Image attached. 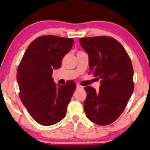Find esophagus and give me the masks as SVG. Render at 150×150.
I'll return each instance as SVG.
<instances>
[{"label": "esophagus", "mask_w": 150, "mask_h": 150, "mask_svg": "<svg viewBox=\"0 0 150 150\" xmlns=\"http://www.w3.org/2000/svg\"><path fill=\"white\" fill-rule=\"evenodd\" d=\"M83 89V87H82V86H81L80 85H78V84H77V89Z\"/></svg>", "instance_id": "1"}]
</instances>
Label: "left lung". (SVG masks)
Wrapping results in <instances>:
<instances>
[{
    "instance_id": "obj_1",
    "label": "left lung",
    "mask_w": 150,
    "mask_h": 150,
    "mask_svg": "<svg viewBox=\"0 0 150 150\" xmlns=\"http://www.w3.org/2000/svg\"><path fill=\"white\" fill-rule=\"evenodd\" d=\"M80 44L88 54L90 72L101 80L98 91L85 87L86 116L95 124L109 125L123 112L133 92L131 61L123 46L112 37L81 38Z\"/></svg>"
}]
</instances>
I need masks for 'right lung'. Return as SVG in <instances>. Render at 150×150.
Here are the masks:
<instances>
[{
  "instance_id": "right-lung-1",
  "label": "right lung",
  "mask_w": 150,
  "mask_h": 150,
  "mask_svg": "<svg viewBox=\"0 0 150 150\" xmlns=\"http://www.w3.org/2000/svg\"><path fill=\"white\" fill-rule=\"evenodd\" d=\"M71 38L53 35L38 37L26 50L17 72V81L22 104L39 124L49 126L64 118L67 106L76 88L69 81L56 85L53 70L61 66V61L71 49Z\"/></svg>"
}]
</instances>
